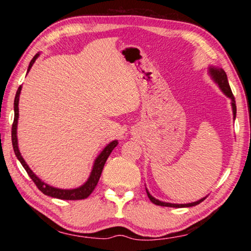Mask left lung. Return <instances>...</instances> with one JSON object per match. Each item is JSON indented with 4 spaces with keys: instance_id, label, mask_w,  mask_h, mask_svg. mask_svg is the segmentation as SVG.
Wrapping results in <instances>:
<instances>
[{
    "instance_id": "obj_1",
    "label": "left lung",
    "mask_w": 251,
    "mask_h": 251,
    "mask_svg": "<svg viewBox=\"0 0 251 251\" xmlns=\"http://www.w3.org/2000/svg\"><path fill=\"white\" fill-rule=\"evenodd\" d=\"M210 71V74L212 76V78H214L217 84L219 85V87L222 88V91L226 94L229 99L232 100V112H233V117H236V100H235V96H233L232 92H231V88L229 86V83H228V78H227V74L225 73V71L223 69H215V67H211L209 70ZM146 193H147V196L148 198L151 199V201L152 203H155V205H158V206H165V207H175V208H182V207H192V206H196L198 203H201V201H205V198L202 199H199L198 201H195L192 203H169V202H164V201H159L158 199H156L151 196V195L148 193V190L146 189Z\"/></svg>"
}]
</instances>
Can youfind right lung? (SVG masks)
I'll return each instance as SVG.
<instances>
[{
    "instance_id": "add662e5",
    "label": "right lung",
    "mask_w": 251,
    "mask_h": 251,
    "mask_svg": "<svg viewBox=\"0 0 251 251\" xmlns=\"http://www.w3.org/2000/svg\"><path fill=\"white\" fill-rule=\"evenodd\" d=\"M37 56H39V54H36L35 56L32 58V61L29 62L27 72L31 70L33 63L35 62V59L37 58ZM21 90H22V86L19 87V90H18V92H16V95H15V100H14V121H13V124H12V145H13L15 156L18 157L20 163L22 164V166L24 167L25 171H26L27 175L31 177V179L34 181V184L36 185L37 188H39L44 195H48V196L58 198V199H65V201H79V199L87 198L92 194L93 190L95 189L97 182H99L100 177L101 175V172H103V168H104V165L106 163V160H107L108 156L110 155L112 151L117 146L118 142L114 141L112 143H109L108 145L104 148L103 151L100 152L99 157H97L96 160H95L90 178H88V180L85 182L83 186H80L76 189H58V188H54V187H52V186H49V185L44 184V182L42 181L40 178L37 177L35 174H34L31 171V169H29V167L27 166V164L25 163V160L23 159V157L21 156L19 147H18V138H16V126H18V118H19V97H20Z\"/></svg>"
}]
</instances>
